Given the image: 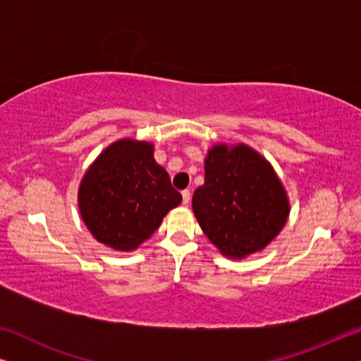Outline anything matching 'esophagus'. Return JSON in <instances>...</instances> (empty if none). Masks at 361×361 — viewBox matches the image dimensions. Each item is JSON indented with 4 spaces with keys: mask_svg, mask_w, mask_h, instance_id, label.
I'll use <instances>...</instances> for the list:
<instances>
[{
    "mask_svg": "<svg viewBox=\"0 0 361 361\" xmlns=\"http://www.w3.org/2000/svg\"><path fill=\"white\" fill-rule=\"evenodd\" d=\"M190 202V190H182V204L189 205Z\"/></svg>",
    "mask_w": 361,
    "mask_h": 361,
    "instance_id": "esophagus-1",
    "label": "esophagus"
}]
</instances>
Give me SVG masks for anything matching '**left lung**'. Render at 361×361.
<instances>
[{
    "instance_id": "obj_1",
    "label": "left lung",
    "mask_w": 361,
    "mask_h": 361,
    "mask_svg": "<svg viewBox=\"0 0 361 361\" xmlns=\"http://www.w3.org/2000/svg\"><path fill=\"white\" fill-rule=\"evenodd\" d=\"M192 209L207 238L230 258L263 250L289 215L288 197L273 167L245 145L212 147L205 184L194 192Z\"/></svg>"
}]
</instances>
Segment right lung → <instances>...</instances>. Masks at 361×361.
Instances as JSON below:
<instances>
[{
	"label": "right lung",
	"mask_w": 361,
	"mask_h": 361,
	"mask_svg": "<svg viewBox=\"0 0 361 361\" xmlns=\"http://www.w3.org/2000/svg\"><path fill=\"white\" fill-rule=\"evenodd\" d=\"M182 202L169 174L154 161L152 145L120 140L108 146L83 176L82 219L100 243L131 251L159 228Z\"/></svg>",
	"instance_id": "add662e5"
}]
</instances>
